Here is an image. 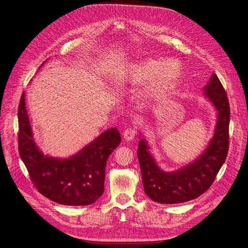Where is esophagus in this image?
I'll list each match as a JSON object with an SVG mask.
<instances>
[{"instance_id": "1", "label": "esophagus", "mask_w": 248, "mask_h": 248, "mask_svg": "<svg viewBox=\"0 0 248 248\" xmlns=\"http://www.w3.org/2000/svg\"><path fill=\"white\" fill-rule=\"evenodd\" d=\"M137 135V129L135 127H130L127 128L124 132H123V137L126 140H131L134 139V137Z\"/></svg>"}]
</instances>
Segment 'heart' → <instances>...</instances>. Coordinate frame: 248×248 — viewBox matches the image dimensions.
Here are the masks:
<instances>
[{"label":"heart","instance_id":"obj_1","mask_svg":"<svg viewBox=\"0 0 248 248\" xmlns=\"http://www.w3.org/2000/svg\"><path fill=\"white\" fill-rule=\"evenodd\" d=\"M130 78L138 82H144L152 78L155 79L151 84V91L155 94H162L169 91L181 76V69L176 62H165L146 60L135 64L130 70ZM99 106L98 101H94L92 108L96 109Z\"/></svg>","mask_w":248,"mask_h":248}]
</instances>
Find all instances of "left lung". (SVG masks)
I'll use <instances>...</instances> for the list:
<instances>
[{
  "label": "left lung",
  "instance_id": "1",
  "mask_svg": "<svg viewBox=\"0 0 248 248\" xmlns=\"http://www.w3.org/2000/svg\"><path fill=\"white\" fill-rule=\"evenodd\" d=\"M205 95L218 111L213 139L206 150L192 164L172 172L159 169L140 140L138 159L146 195L160 203H179L203 194L213 183L229 150L230 105L226 91L215 74L204 87Z\"/></svg>",
  "mask_w": 248,
  "mask_h": 248
}]
</instances>
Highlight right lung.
Instances as JSON below:
<instances>
[{"mask_svg": "<svg viewBox=\"0 0 248 248\" xmlns=\"http://www.w3.org/2000/svg\"><path fill=\"white\" fill-rule=\"evenodd\" d=\"M116 128L109 129L69 159L45 156L37 147L25 108L24 92L18 107V150L36 189L66 205H87L104 193L106 164L120 144Z\"/></svg>", "mask_w": 248, "mask_h": 248, "instance_id": "add662e5", "label": "right lung"}]
</instances>
